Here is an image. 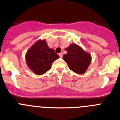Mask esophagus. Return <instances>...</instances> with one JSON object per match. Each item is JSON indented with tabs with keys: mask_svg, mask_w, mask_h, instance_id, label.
<instances>
[{
	"mask_svg": "<svg viewBox=\"0 0 120 120\" xmlns=\"http://www.w3.org/2000/svg\"><path fill=\"white\" fill-rule=\"evenodd\" d=\"M59 56L60 58H62V56H63V54H62V53H59Z\"/></svg>",
	"mask_w": 120,
	"mask_h": 120,
	"instance_id": "34e87169",
	"label": "esophagus"
}]
</instances>
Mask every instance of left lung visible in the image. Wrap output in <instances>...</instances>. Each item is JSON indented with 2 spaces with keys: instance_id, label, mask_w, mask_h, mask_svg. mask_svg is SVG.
<instances>
[{
  "instance_id": "left-lung-1",
  "label": "left lung",
  "mask_w": 120,
  "mask_h": 120,
  "mask_svg": "<svg viewBox=\"0 0 120 120\" xmlns=\"http://www.w3.org/2000/svg\"><path fill=\"white\" fill-rule=\"evenodd\" d=\"M67 53L63 56L70 69L77 74L85 73L91 62V55L85 52L80 46L71 44L65 49Z\"/></svg>"
}]
</instances>
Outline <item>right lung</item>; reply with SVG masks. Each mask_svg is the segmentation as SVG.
Here are the masks:
<instances>
[{"label": "right lung", "instance_id": "right-lung-1", "mask_svg": "<svg viewBox=\"0 0 120 120\" xmlns=\"http://www.w3.org/2000/svg\"><path fill=\"white\" fill-rule=\"evenodd\" d=\"M59 56L50 49L45 40H38L26 54L27 65L37 75H41L51 68L52 64Z\"/></svg>", "mask_w": 120, "mask_h": 120}]
</instances>
